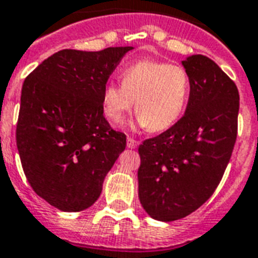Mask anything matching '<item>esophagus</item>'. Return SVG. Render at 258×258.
Here are the masks:
<instances>
[{"label":"esophagus","mask_w":258,"mask_h":258,"mask_svg":"<svg viewBox=\"0 0 258 258\" xmlns=\"http://www.w3.org/2000/svg\"><path fill=\"white\" fill-rule=\"evenodd\" d=\"M137 146H138V141H135V139L131 137L127 138V147H128V149H135Z\"/></svg>","instance_id":"obj_1"}]
</instances>
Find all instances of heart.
Returning a JSON list of instances; mask_svg holds the SVG:
<instances>
[{"mask_svg": "<svg viewBox=\"0 0 258 258\" xmlns=\"http://www.w3.org/2000/svg\"><path fill=\"white\" fill-rule=\"evenodd\" d=\"M191 83L184 68L143 58L121 72V86L108 84L103 91V109L113 124H119L135 101L139 124L159 133L175 124L184 112Z\"/></svg>", "mask_w": 258, "mask_h": 258, "instance_id": "b5f03b06", "label": "heart"}]
</instances>
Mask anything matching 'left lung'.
Masks as SVG:
<instances>
[{"label":"left lung","instance_id":"8db88e82","mask_svg":"<svg viewBox=\"0 0 258 258\" xmlns=\"http://www.w3.org/2000/svg\"><path fill=\"white\" fill-rule=\"evenodd\" d=\"M191 88L175 124L139 146V200L149 216L175 221L216 191L236 143L240 95L232 79L202 54L182 61Z\"/></svg>","mask_w":258,"mask_h":258}]
</instances>
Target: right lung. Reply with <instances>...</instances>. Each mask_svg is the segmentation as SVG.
Wrapping results in <instances>:
<instances>
[{
  "instance_id": "add662e5",
  "label": "right lung",
  "mask_w": 258,
  "mask_h": 258,
  "mask_svg": "<svg viewBox=\"0 0 258 258\" xmlns=\"http://www.w3.org/2000/svg\"><path fill=\"white\" fill-rule=\"evenodd\" d=\"M133 46L99 52L64 49L22 84L16 142L34 192L62 212L95 204L125 135L103 115V91Z\"/></svg>"
}]
</instances>
